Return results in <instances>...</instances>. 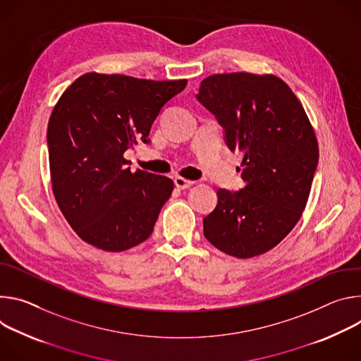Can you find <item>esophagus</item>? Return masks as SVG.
Masks as SVG:
<instances>
[{
    "instance_id": "1",
    "label": "esophagus",
    "mask_w": 361,
    "mask_h": 361,
    "mask_svg": "<svg viewBox=\"0 0 361 361\" xmlns=\"http://www.w3.org/2000/svg\"><path fill=\"white\" fill-rule=\"evenodd\" d=\"M175 185H176L178 189H188L189 186L193 185V182H192V180H188V179H185V178L178 176V178H175Z\"/></svg>"
}]
</instances>
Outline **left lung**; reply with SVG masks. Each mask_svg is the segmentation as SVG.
I'll use <instances>...</instances> for the list:
<instances>
[{"instance_id":"8db88e82","label":"left lung","mask_w":361,"mask_h":361,"mask_svg":"<svg viewBox=\"0 0 361 361\" xmlns=\"http://www.w3.org/2000/svg\"><path fill=\"white\" fill-rule=\"evenodd\" d=\"M197 102L225 130L245 186L218 189L204 235L219 251L252 258L276 247L305 209L318 165V143L293 90L272 74L229 73L202 80Z\"/></svg>"}]
</instances>
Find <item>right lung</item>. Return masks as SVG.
<instances>
[{
  "mask_svg": "<svg viewBox=\"0 0 361 361\" xmlns=\"http://www.w3.org/2000/svg\"><path fill=\"white\" fill-rule=\"evenodd\" d=\"M188 80L87 73L61 94L47 128L53 193L85 243L120 252L150 236L173 180L128 168L123 157Z\"/></svg>",
  "mask_w": 361,
  "mask_h": 361,
  "instance_id": "obj_1",
  "label": "right lung"
}]
</instances>
